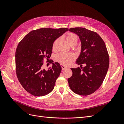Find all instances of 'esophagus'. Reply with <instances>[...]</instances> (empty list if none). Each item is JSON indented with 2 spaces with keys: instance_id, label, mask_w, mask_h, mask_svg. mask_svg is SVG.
<instances>
[{
  "instance_id": "1",
  "label": "esophagus",
  "mask_w": 124,
  "mask_h": 124,
  "mask_svg": "<svg viewBox=\"0 0 124 124\" xmlns=\"http://www.w3.org/2000/svg\"><path fill=\"white\" fill-rule=\"evenodd\" d=\"M62 70H66V69H68V68H69L68 67H66V66H63V65H62Z\"/></svg>"
}]
</instances>
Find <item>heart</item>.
<instances>
[{"label": "heart", "mask_w": 124, "mask_h": 124, "mask_svg": "<svg viewBox=\"0 0 124 124\" xmlns=\"http://www.w3.org/2000/svg\"><path fill=\"white\" fill-rule=\"evenodd\" d=\"M66 39L68 43L71 45L72 44H76L78 42V37L77 35L74 33H69L68 34L66 37ZM57 40L55 41L54 43L53 47L55 48ZM75 58V55L73 54H68V53L62 52L61 54H58L56 56V60L58 62L64 66H69V64L74 60Z\"/></svg>", "instance_id": "b5f03b06"}]
</instances>
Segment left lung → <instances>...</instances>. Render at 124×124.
<instances>
[{
  "mask_svg": "<svg viewBox=\"0 0 124 124\" xmlns=\"http://www.w3.org/2000/svg\"><path fill=\"white\" fill-rule=\"evenodd\" d=\"M69 31L79 37L81 49L76 63L80 68H71L73 75L68 79L74 93L88 95L94 93L101 84L109 67V56L105 43L96 32L82 27L72 28ZM85 67L82 68V64Z\"/></svg>",
  "mask_w": 124,
  "mask_h": 124,
  "instance_id": "8db88e82",
  "label": "left lung"
}]
</instances>
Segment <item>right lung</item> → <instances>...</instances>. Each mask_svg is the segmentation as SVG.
Listing matches in <instances>:
<instances>
[{"label": "right lung", "instance_id": "add662e5", "mask_svg": "<svg viewBox=\"0 0 124 124\" xmlns=\"http://www.w3.org/2000/svg\"><path fill=\"white\" fill-rule=\"evenodd\" d=\"M68 30L67 28L33 30L17 45L15 55L17 77L23 88L32 95L44 96L54 89L62 67L58 62L50 61L47 62L52 67L45 70L43 60L51 56L54 41Z\"/></svg>", "mask_w": 124, "mask_h": 124}]
</instances>
